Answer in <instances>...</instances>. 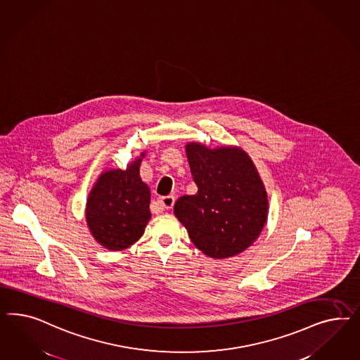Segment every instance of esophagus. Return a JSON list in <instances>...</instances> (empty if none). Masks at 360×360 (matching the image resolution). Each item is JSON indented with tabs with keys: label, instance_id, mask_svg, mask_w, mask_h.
Returning <instances> with one entry per match:
<instances>
[{
	"label": "esophagus",
	"instance_id": "34e87169",
	"mask_svg": "<svg viewBox=\"0 0 360 360\" xmlns=\"http://www.w3.org/2000/svg\"><path fill=\"white\" fill-rule=\"evenodd\" d=\"M175 198L173 195L162 196L158 200V206L162 210H170L174 205Z\"/></svg>",
	"mask_w": 360,
	"mask_h": 360
}]
</instances>
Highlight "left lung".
I'll use <instances>...</instances> for the list:
<instances>
[{
	"label": "left lung",
	"mask_w": 360,
	"mask_h": 360,
	"mask_svg": "<svg viewBox=\"0 0 360 360\" xmlns=\"http://www.w3.org/2000/svg\"><path fill=\"white\" fill-rule=\"evenodd\" d=\"M186 154L195 195L181 196L174 214L198 250L212 259L245 251L268 218V196L251 157L238 146L190 142Z\"/></svg>",
	"instance_id": "obj_1"
}]
</instances>
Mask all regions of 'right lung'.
<instances>
[{"mask_svg": "<svg viewBox=\"0 0 360 360\" xmlns=\"http://www.w3.org/2000/svg\"><path fill=\"white\" fill-rule=\"evenodd\" d=\"M127 170L112 169L98 176L88 196V229L100 245L121 251L140 239L152 217L150 190L140 176L142 157Z\"/></svg>", "mask_w": 360, "mask_h": 360, "instance_id": "add662e5", "label": "right lung"}]
</instances>
